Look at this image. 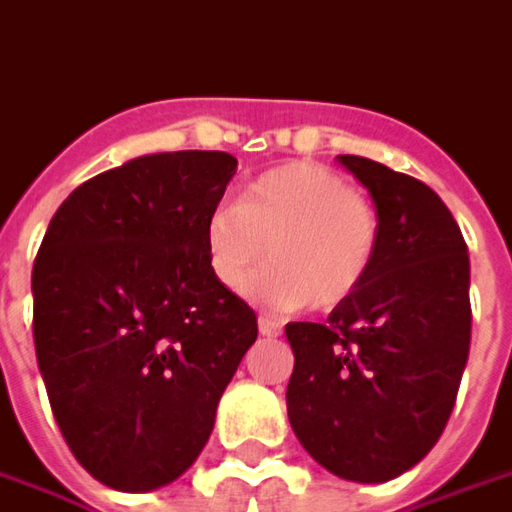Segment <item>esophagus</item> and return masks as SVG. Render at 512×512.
Instances as JSON below:
<instances>
[{
  "label": "esophagus",
  "instance_id": "esophagus-1",
  "mask_svg": "<svg viewBox=\"0 0 512 512\" xmlns=\"http://www.w3.org/2000/svg\"><path fill=\"white\" fill-rule=\"evenodd\" d=\"M259 331H262L264 337H278L281 326H278L276 320H270V317H259Z\"/></svg>",
  "mask_w": 512,
  "mask_h": 512
}]
</instances>
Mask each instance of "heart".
Here are the masks:
<instances>
[{"label": "heart", "mask_w": 512, "mask_h": 512, "mask_svg": "<svg viewBox=\"0 0 512 512\" xmlns=\"http://www.w3.org/2000/svg\"><path fill=\"white\" fill-rule=\"evenodd\" d=\"M382 222L368 197L340 172L320 164H287L264 172L239 197L211 211L206 256L225 290H239L267 259L245 295L264 309H331L368 278Z\"/></svg>", "instance_id": "obj_1"}]
</instances>
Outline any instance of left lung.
Here are the masks:
<instances>
[{"label": "left lung", "mask_w": 512, "mask_h": 512, "mask_svg": "<svg viewBox=\"0 0 512 512\" xmlns=\"http://www.w3.org/2000/svg\"><path fill=\"white\" fill-rule=\"evenodd\" d=\"M337 161L373 197L382 236L326 323H287V415L326 471L373 485L421 463L446 429L471 345V264L426 183L362 155Z\"/></svg>", "instance_id": "8db88e82"}]
</instances>
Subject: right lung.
Here are the masks:
<instances>
[{
	"label": "right lung",
	"mask_w": 512,
	"mask_h": 512,
	"mask_svg": "<svg viewBox=\"0 0 512 512\" xmlns=\"http://www.w3.org/2000/svg\"><path fill=\"white\" fill-rule=\"evenodd\" d=\"M236 158H130L61 203L33 264V337L63 440L102 485L164 488L209 443L256 343V315L214 278L206 220Z\"/></svg>",
	"instance_id": "obj_1"
}]
</instances>
